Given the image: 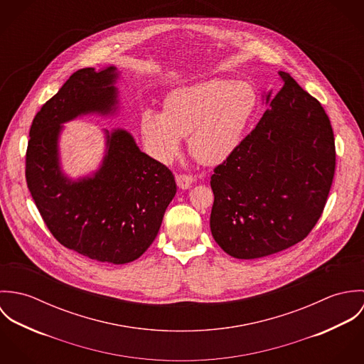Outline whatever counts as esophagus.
Wrapping results in <instances>:
<instances>
[{"label": "esophagus", "instance_id": "34e87169", "mask_svg": "<svg viewBox=\"0 0 364 364\" xmlns=\"http://www.w3.org/2000/svg\"><path fill=\"white\" fill-rule=\"evenodd\" d=\"M175 179H176L178 188L182 189V191L189 189V188L192 186V183H193V178H192L191 175H183V173H181V175H176Z\"/></svg>", "mask_w": 364, "mask_h": 364}]
</instances>
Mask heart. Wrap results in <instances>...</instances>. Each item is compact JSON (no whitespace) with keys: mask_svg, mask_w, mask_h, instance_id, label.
Instances as JSON below:
<instances>
[{"mask_svg":"<svg viewBox=\"0 0 364 364\" xmlns=\"http://www.w3.org/2000/svg\"><path fill=\"white\" fill-rule=\"evenodd\" d=\"M252 84L213 78L171 91L162 113L144 110L140 132L149 153L161 162L179 154L182 137L203 165H217L242 144L258 110Z\"/></svg>","mask_w":364,"mask_h":364,"instance_id":"1","label":"heart"}]
</instances>
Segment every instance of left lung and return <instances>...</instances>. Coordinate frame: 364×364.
<instances>
[{"label": "left lung", "mask_w": 364, "mask_h": 364, "mask_svg": "<svg viewBox=\"0 0 364 364\" xmlns=\"http://www.w3.org/2000/svg\"><path fill=\"white\" fill-rule=\"evenodd\" d=\"M263 91L269 107L241 147L214 169L210 230L237 259H257L303 241L326 203L335 141L321 104L289 73Z\"/></svg>", "instance_id": "1"}]
</instances>
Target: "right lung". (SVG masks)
Returning <instances> with one entry per match:
<instances>
[{
    "label": "right lung",
    "mask_w": 364,
    "mask_h": 364,
    "mask_svg": "<svg viewBox=\"0 0 364 364\" xmlns=\"http://www.w3.org/2000/svg\"><path fill=\"white\" fill-rule=\"evenodd\" d=\"M119 77L114 65L75 71L35 116L26 151L28 188L54 238L113 264L133 262L149 250L176 193L172 172L120 127L102 130L105 153L95 171L71 178L63 169V124L91 114L116 116Z\"/></svg>",
    "instance_id": "1"
}]
</instances>
